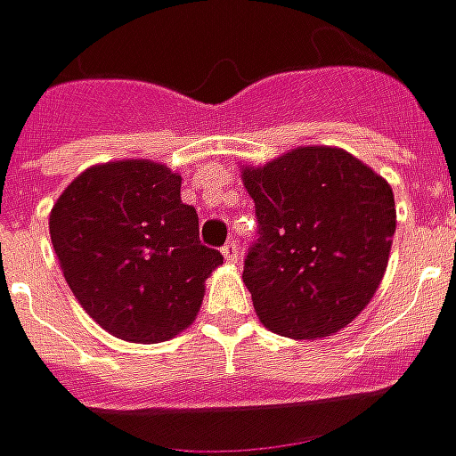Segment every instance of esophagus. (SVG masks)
Masks as SVG:
<instances>
[{"label":"esophagus","mask_w":456,"mask_h":456,"mask_svg":"<svg viewBox=\"0 0 456 456\" xmlns=\"http://www.w3.org/2000/svg\"><path fill=\"white\" fill-rule=\"evenodd\" d=\"M223 258H225L228 264H238V258H240V248H238L236 240H228V243L223 246Z\"/></svg>","instance_id":"esophagus-1"}]
</instances>
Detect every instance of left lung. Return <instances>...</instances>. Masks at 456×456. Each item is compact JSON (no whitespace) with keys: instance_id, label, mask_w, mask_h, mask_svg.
Returning <instances> with one entry per match:
<instances>
[{"instance_id":"8db88e82","label":"left lung","mask_w":456,"mask_h":456,"mask_svg":"<svg viewBox=\"0 0 456 456\" xmlns=\"http://www.w3.org/2000/svg\"><path fill=\"white\" fill-rule=\"evenodd\" d=\"M258 240L243 284L261 324L291 340H322L373 299L395 233L391 184L340 147H297L240 167Z\"/></svg>"}]
</instances>
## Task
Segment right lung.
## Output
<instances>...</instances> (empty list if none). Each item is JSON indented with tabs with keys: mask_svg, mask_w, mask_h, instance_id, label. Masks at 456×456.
<instances>
[{
	"mask_svg": "<svg viewBox=\"0 0 456 456\" xmlns=\"http://www.w3.org/2000/svg\"><path fill=\"white\" fill-rule=\"evenodd\" d=\"M183 177L162 162L88 167L50 210V238L78 305L109 335L165 342L195 322L205 279L223 264L202 246Z\"/></svg>",
	"mask_w": 456,
	"mask_h": 456,
	"instance_id": "add662e5",
	"label": "right lung"
}]
</instances>
